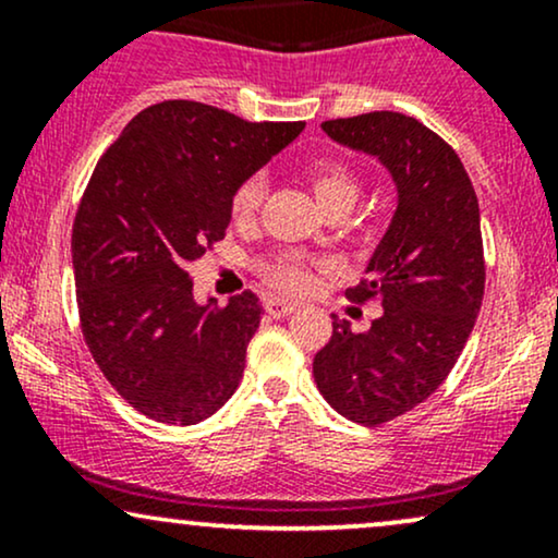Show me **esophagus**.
I'll return each instance as SVG.
<instances>
[{"mask_svg":"<svg viewBox=\"0 0 558 558\" xmlns=\"http://www.w3.org/2000/svg\"><path fill=\"white\" fill-rule=\"evenodd\" d=\"M293 310H296V304H291V301H283V299H267L265 301V312L275 319L288 317Z\"/></svg>","mask_w":558,"mask_h":558,"instance_id":"obj_1","label":"esophagus"}]
</instances>
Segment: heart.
Masks as SVG:
<instances>
[{
    "mask_svg": "<svg viewBox=\"0 0 558 558\" xmlns=\"http://www.w3.org/2000/svg\"><path fill=\"white\" fill-rule=\"evenodd\" d=\"M306 183H310L312 194L317 196V202L323 204L325 213L330 209H351V204L360 198L362 181L349 165L338 162V159H312L304 168ZM267 183L262 175H248L233 189V196H230V217L235 222H248L254 220V215L259 213L262 202H265ZM315 267L317 262L304 257V254H280L272 262H267L262 267L265 278L270 280L275 288L288 293H301L306 291L312 283H315Z\"/></svg>",
    "mask_w": 558,
    "mask_h": 558,
    "instance_id": "1",
    "label": "heart"
}]
</instances>
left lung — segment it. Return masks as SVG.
<instances>
[{
	"instance_id": "obj_1",
	"label": "left lung",
	"mask_w": 558,
	"mask_h": 558,
	"mask_svg": "<svg viewBox=\"0 0 558 558\" xmlns=\"http://www.w3.org/2000/svg\"><path fill=\"white\" fill-rule=\"evenodd\" d=\"M338 144L380 159L399 189V207L345 296L377 299L383 315L367 332L332 317L315 354L325 401L360 425H386L438 390L462 354L485 293L483 233L475 189L462 159L438 133L401 112L325 120Z\"/></svg>"
}]
</instances>
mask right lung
Here are the masks:
<instances>
[{"label": "right lung", "instance_id": "add662e5", "mask_svg": "<svg viewBox=\"0 0 558 558\" xmlns=\"http://www.w3.org/2000/svg\"><path fill=\"white\" fill-rule=\"evenodd\" d=\"M301 131L170 99L96 162L73 222L75 301L94 362L136 412L196 425L239 388L259 299L198 306L189 265L226 239L235 185Z\"/></svg>", "mask_w": 558, "mask_h": 558}]
</instances>
